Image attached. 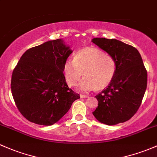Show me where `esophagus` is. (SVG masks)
<instances>
[{
	"label": "esophagus",
	"instance_id": "1",
	"mask_svg": "<svg viewBox=\"0 0 157 157\" xmlns=\"http://www.w3.org/2000/svg\"><path fill=\"white\" fill-rule=\"evenodd\" d=\"M80 97L81 98H87V96L84 95V94H80Z\"/></svg>",
	"mask_w": 157,
	"mask_h": 157
}]
</instances>
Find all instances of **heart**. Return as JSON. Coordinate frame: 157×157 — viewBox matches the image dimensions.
<instances>
[{"mask_svg": "<svg viewBox=\"0 0 157 157\" xmlns=\"http://www.w3.org/2000/svg\"><path fill=\"white\" fill-rule=\"evenodd\" d=\"M117 70L114 58L95 48H87L78 52L74 59H68L63 64V72L70 87L78 85L82 91H91L97 87L102 89L112 82Z\"/></svg>", "mask_w": 157, "mask_h": 157, "instance_id": "obj_1", "label": "heart"}]
</instances>
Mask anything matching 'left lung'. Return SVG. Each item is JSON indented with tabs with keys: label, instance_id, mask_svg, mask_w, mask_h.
I'll use <instances>...</instances> for the list:
<instances>
[{
	"label": "left lung",
	"instance_id": "8db88e82",
	"mask_svg": "<svg viewBox=\"0 0 157 157\" xmlns=\"http://www.w3.org/2000/svg\"><path fill=\"white\" fill-rule=\"evenodd\" d=\"M92 42L117 63L112 82L95 97L98 106L93 114L107 125L125 122L137 112L147 88V73L142 58L135 47L117 40L94 38Z\"/></svg>",
	"mask_w": 157,
	"mask_h": 157
}]
</instances>
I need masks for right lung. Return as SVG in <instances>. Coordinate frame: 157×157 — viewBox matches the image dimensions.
<instances>
[{
    "label": "right lung",
    "mask_w": 157,
    "mask_h": 157,
    "mask_svg": "<svg viewBox=\"0 0 157 157\" xmlns=\"http://www.w3.org/2000/svg\"><path fill=\"white\" fill-rule=\"evenodd\" d=\"M58 39L27 50L12 74L11 91L23 116L34 124L51 126L80 98L69 88L63 64L72 53Z\"/></svg>",
    "instance_id": "add662e5"
}]
</instances>
